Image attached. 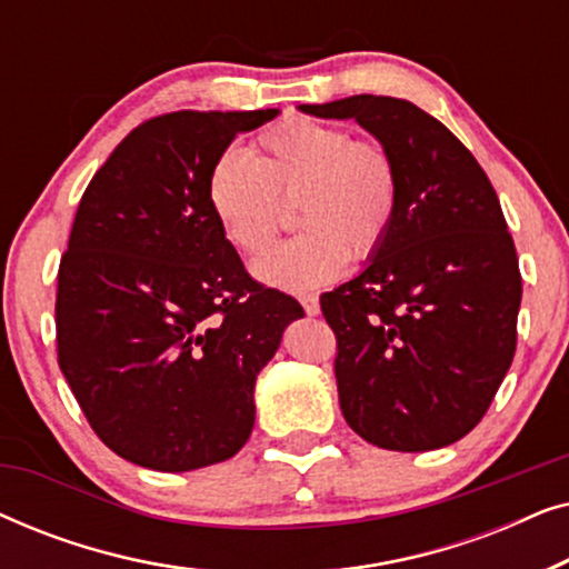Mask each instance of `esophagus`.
<instances>
[{"label":"esophagus","mask_w":569,"mask_h":569,"mask_svg":"<svg viewBox=\"0 0 569 569\" xmlns=\"http://www.w3.org/2000/svg\"><path fill=\"white\" fill-rule=\"evenodd\" d=\"M300 306L308 316H318L321 313V302H318L316 295H300Z\"/></svg>","instance_id":"34e87169"}]
</instances>
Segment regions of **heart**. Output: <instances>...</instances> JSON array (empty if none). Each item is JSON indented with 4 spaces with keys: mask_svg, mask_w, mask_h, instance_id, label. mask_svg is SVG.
I'll list each match as a JSON object with an SVG mask.
<instances>
[{
    "mask_svg": "<svg viewBox=\"0 0 569 569\" xmlns=\"http://www.w3.org/2000/svg\"><path fill=\"white\" fill-rule=\"evenodd\" d=\"M399 166L376 139L345 127L287 116L256 139V160L224 150L207 178V199L224 238L256 256L271 243L284 204L298 201L306 228L256 261L261 282L308 290L331 282L386 243L399 214Z\"/></svg>",
    "mask_w": 569,
    "mask_h": 569,
    "instance_id": "b5f03b06",
    "label": "heart"
}]
</instances>
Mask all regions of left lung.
<instances>
[{"label":"left lung","instance_id":"left-lung-1","mask_svg":"<svg viewBox=\"0 0 569 569\" xmlns=\"http://www.w3.org/2000/svg\"><path fill=\"white\" fill-rule=\"evenodd\" d=\"M300 111L355 119L401 181L386 243L321 295L341 415L378 448H446L479 425L516 355L523 287L500 199L453 131L409 100L352 96Z\"/></svg>","mask_w":569,"mask_h":569}]
</instances>
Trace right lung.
I'll return each mask as SVG.
<instances>
[{"instance_id": "add662e5", "label": "right lung", "mask_w": 569, "mask_h": 569, "mask_svg": "<svg viewBox=\"0 0 569 569\" xmlns=\"http://www.w3.org/2000/svg\"><path fill=\"white\" fill-rule=\"evenodd\" d=\"M277 113L144 121L77 207L59 267V368L98 438L144 469L236 456L253 430L256 376L306 316L248 277L207 199L214 160Z\"/></svg>"}]
</instances>
